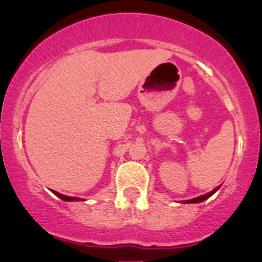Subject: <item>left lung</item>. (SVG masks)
Masks as SVG:
<instances>
[{"mask_svg": "<svg viewBox=\"0 0 262 262\" xmlns=\"http://www.w3.org/2000/svg\"><path fill=\"white\" fill-rule=\"evenodd\" d=\"M219 187L221 186H218V187H215V189L214 190H212V191L210 192H208V194H205V195H202V196H198V198H195V199H190V200H185L184 203H200V202H204V200H207L209 196H212V195L214 194V192L216 191V190L219 189Z\"/></svg>", "mask_w": 262, "mask_h": 262, "instance_id": "1", "label": "left lung"}]
</instances>
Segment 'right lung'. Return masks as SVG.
<instances>
[{"label": "right lung", "instance_id": "right-lung-1", "mask_svg": "<svg viewBox=\"0 0 262 262\" xmlns=\"http://www.w3.org/2000/svg\"><path fill=\"white\" fill-rule=\"evenodd\" d=\"M53 192H54V194L57 195L58 198H60V199H62V200H64V202H76V200H81V199H78V198L66 196V195H62V194H59V192H57V191H53Z\"/></svg>", "mask_w": 262, "mask_h": 262}]
</instances>
